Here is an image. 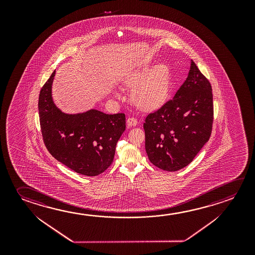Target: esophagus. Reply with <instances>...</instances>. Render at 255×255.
I'll return each instance as SVG.
<instances>
[{"label":"esophagus","instance_id":"esophagus-1","mask_svg":"<svg viewBox=\"0 0 255 255\" xmlns=\"http://www.w3.org/2000/svg\"><path fill=\"white\" fill-rule=\"evenodd\" d=\"M138 125V120L136 119V118H134V117H129L128 119H127V127L129 128V127H132V126H136Z\"/></svg>","mask_w":255,"mask_h":255}]
</instances>
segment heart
Listing matches in <instances>:
<instances>
[{"mask_svg": "<svg viewBox=\"0 0 255 255\" xmlns=\"http://www.w3.org/2000/svg\"><path fill=\"white\" fill-rule=\"evenodd\" d=\"M149 71L143 67L129 75L126 83L134 87L131 100L143 110L158 109L167 99L170 89V70L165 65H158Z\"/></svg>", "mask_w": 255, "mask_h": 255, "instance_id": "b5f03b06", "label": "heart"}]
</instances>
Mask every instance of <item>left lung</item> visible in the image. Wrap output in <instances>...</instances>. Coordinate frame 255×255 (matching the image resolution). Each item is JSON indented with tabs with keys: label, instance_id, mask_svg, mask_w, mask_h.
<instances>
[{
	"label": "left lung",
	"instance_id": "obj_1",
	"mask_svg": "<svg viewBox=\"0 0 255 255\" xmlns=\"http://www.w3.org/2000/svg\"><path fill=\"white\" fill-rule=\"evenodd\" d=\"M213 122L212 86L191 60L188 77L173 99L146 117L143 127L149 161L163 171L186 167L208 141Z\"/></svg>",
	"mask_w": 255,
	"mask_h": 255
}]
</instances>
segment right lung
<instances>
[{"label":"right lung","instance_id":"right-lung-1","mask_svg":"<svg viewBox=\"0 0 255 255\" xmlns=\"http://www.w3.org/2000/svg\"><path fill=\"white\" fill-rule=\"evenodd\" d=\"M55 72L41 89L38 101L44 145L55 159L75 172L99 175L113 162L117 141L126 130V115H107L95 109L62 113L51 98Z\"/></svg>","mask_w":255,"mask_h":255}]
</instances>
